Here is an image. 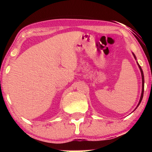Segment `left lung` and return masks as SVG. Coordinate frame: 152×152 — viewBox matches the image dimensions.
Segmentation results:
<instances>
[{
	"instance_id": "left-lung-1",
	"label": "left lung",
	"mask_w": 152,
	"mask_h": 152,
	"mask_svg": "<svg viewBox=\"0 0 152 152\" xmlns=\"http://www.w3.org/2000/svg\"><path fill=\"white\" fill-rule=\"evenodd\" d=\"M132 54H133V56H134V58H135L136 60H137V57H136V56L134 55V53H132ZM137 64H138V66H139V69H140L141 74H142V94H141L140 100H139V104H138V105H137V108L138 106H139V104H140L141 102H142V99H143V95H144V73H143V71H142V68H141L140 65H139V64H138V62H137ZM137 108H136L135 109H137ZM135 109H134V110H135Z\"/></svg>"
}]
</instances>
